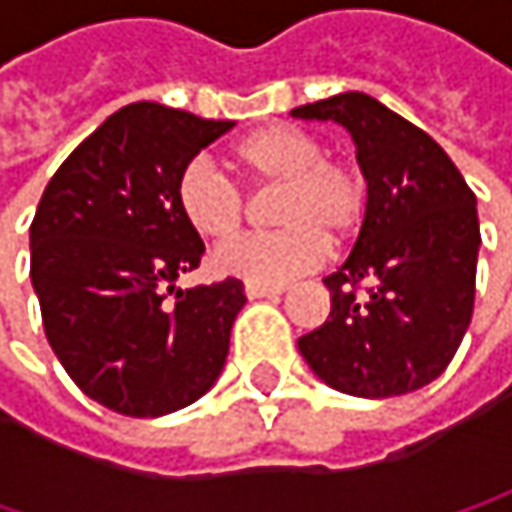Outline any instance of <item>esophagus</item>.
Listing matches in <instances>:
<instances>
[{"mask_svg": "<svg viewBox=\"0 0 512 512\" xmlns=\"http://www.w3.org/2000/svg\"><path fill=\"white\" fill-rule=\"evenodd\" d=\"M284 287H260V284H246V296L249 299H272V296H281Z\"/></svg>", "mask_w": 512, "mask_h": 512, "instance_id": "obj_1", "label": "esophagus"}]
</instances>
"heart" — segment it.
Masks as SVG:
<instances>
[{
    "instance_id": "1",
    "label": "heart",
    "mask_w": 512,
    "mask_h": 512,
    "mask_svg": "<svg viewBox=\"0 0 512 512\" xmlns=\"http://www.w3.org/2000/svg\"><path fill=\"white\" fill-rule=\"evenodd\" d=\"M243 174L266 189H281L275 225L281 231L240 237L213 252L219 275L246 284L281 287L317 269L332 243L353 240L367 219V180L356 165L326 159V148L293 127H263L237 151ZM177 207L183 219L210 240H228L243 228L246 198L240 186L210 159L186 162L177 177Z\"/></svg>"
}]
</instances>
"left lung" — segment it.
I'll use <instances>...</instances> for the list:
<instances>
[{"mask_svg":"<svg viewBox=\"0 0 512 512\" xmlns=\"http://www.w3.org/2000/svg\"><path fill=\"white\" fill-rule=\"evenodd\" d=\"M290 115L341 124L367 180L356 246L323 278L329 320L299 338V353L326 385L353 397L418 391L451 364L471 323L477 198L451 156L370 94L344 91Z\"/></svg>","mask_w":512,"mask_h":512,"instance_id":"left-lung-1","label":"left lung"}]
</instances>
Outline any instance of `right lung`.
I'll use <instances>...</instances> for the list:
<instances>
[{"label":"right lung","mask_w":512,"mask_h":512,"mask_svg":"<svg viewBox=\"0 0 512 512\" xmlns=\"http://www.w3.org/2000/svg\"><path fill=\"white\" fill-rule=\"evenodd\" d=\"M231 127L130 103L61 162L41 195L29 246L47 341L67 376L118 415L177 412L225 367L243 281L189 290L174 281L204 255L177 207V177Z\"/></svg>","instance_id":"add662e5"}]
</instances>
